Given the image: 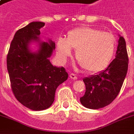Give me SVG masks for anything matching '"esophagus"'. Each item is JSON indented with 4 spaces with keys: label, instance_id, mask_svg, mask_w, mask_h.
I'll return each instance as SVG.
<instances>
[{
    "label": "esophagus",
    "instance_id": "1",
    "mask_svg": "<svg viewBox=\"0 0 134 134\" xmlns=\"http://www.w3.org/2000/svg\"><path fill=\"white\" fill-rule=\"evenodd\" d=\"M70 77L72 80H77V77L76 76V75H75L74 73H71L70 75Z\"/></svg>",
    "mask_w": 134,
    "mask_h": 134
}]
</instances>
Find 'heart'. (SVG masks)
Returning a JSON list of instances; mask_svg holds the SVG:
<instances>
[{
    "label": "heart",
    "instance_id": "heart-1",
    "mask_svg": "<svg viewBox=\"0 0 134 134\" xmlns=\"http://www.w3.org/2000/svg\"><path fill=\"white\" fill-rule=\"evenodd\" d=\"M116 40L112 34L90 27L70 31L66 39L57 41V53L59 59L65 62L76 50L75 58L87 72L95 73L105 70L112 61Z\"/></svg>",
    "mask_w": 134,
    "mask_h": 134
}]
</instances>
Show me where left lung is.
<instances>
[{
  "label": "left lung",
  "mask_w": 134,
  "mask_h": 134,
  "mask_svg": "<svg viewBox=\"0 0 134 134\" xmlns=\"http://www.w3.org/2000/svg\"><path fill=\"white\" fill-rule=\"evenodd\" d=\"M129 58L126 41L119 35L115 58L105 70L85 77V93L80 98L81 104L87 108L99 109L112 103L121 90L128 71Z\"/></svg>",
  "instance_id": "1"
}]
</instances>
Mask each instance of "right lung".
<instances>
[{
  "label": "right lung",
  "mask_w": 134,
  "mask_h": 134,
  "mask_svg": "<svg viewBox=\"0 0 134 134\" xmlns=\"http://www.w3.org/2000/svg\"><path fill=\"white\" fill-rule=\"evenodd\" d=\"M45 24L34 21L16 32L7 55V69L10 85L16 98L33 110L49 108L54 100L57 88L67 80L68 74L64 67L53 66L49 58L55 43L49 39L41 41L38 36ZM38 44L32 52L30 45Z\"/></svg>",
  "instance_id": "right-lung-1"
}]
</instances>
